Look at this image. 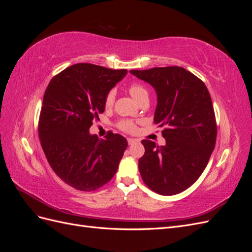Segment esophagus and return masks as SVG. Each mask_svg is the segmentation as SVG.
I'll return each mask as SVG.
<instances>
[{
    "label": "esophagus",
    "instance_id": "34e87169",
    "mask_svg": "<svg viewBox=\"0 0 252 252\" xmlns=\"http://www.w3.org/2000/svg\"><path fill=\"white\" fill-rule=\"evenodd\" d=\"M138 142V140H134V139H128V144L129 145H132V144H134V143H136Z\"/></svg>",
    "mask_w": 252,
    "mask_h": 252
}]
</instances>
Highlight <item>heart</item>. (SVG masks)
I'll return each instance as SVG.
<instances>
[{"mask_svg": "<svg viewBox=\"0 0 252 252\" xmlns=\"http://www.w3.org/2000/svg\"><path fill=\"white\" fill-rule=\"evenodd\" d=\"M128 91L136 102H138L140 98H142L144 96H148L147 90L145 89V87L140 85V84H131V85L128 88ZM113 101H114V91L110 90L105 97L106 107H110V106L113 104ZM118 126L120 129H122V130L126 131V132H133V131H135V128H136L133 122L129 121V120H122L118 124Z\"/></svg>", "mask_w": 252, "mask_h": 252, "instance_id": "heart-1", "label": "heart"}]
</instances>
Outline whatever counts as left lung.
Segmentation results:
<instances>
[{
    "mask_svg": "<svg viewBox=\"0 0 252 252\" xmlns=\"http://www.w3.org/2000/svg\"><path fill=\"white\" fill-rule=\"evenodd\" d=\"M130 72L156 89L154 121L163 128L166 140L165 146L142 141V179L158 194H178L200 178L216 146L217 123L209 91L203 81L179 66Z\"/></svg>",
    "mask_w": 252,
    "mask_h": 252,
    "instance_id": "1",
    "label": "left lung"
}]
</instances>
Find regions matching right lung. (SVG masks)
<instances>
[{
	"instance_id": "obj_1",
	"label": "right lung",
	"mask_w": 252,
	"mask_h": 252,
	"mask_svg": "<svg viewBox=\"0 0 252 252\" xmlns=\"http://www.w3.org/2000/svg\"><path fill=\"white\" fill-rule=\"evenodd\" d=\"M127 74L88 63L74 64L49 82L43 97L39 136L44 154L58 177L69 186L93 191L116 174L128 143L109 131L105 139L89 133L105 97Z\"/></svg>"
}]
</instances>
